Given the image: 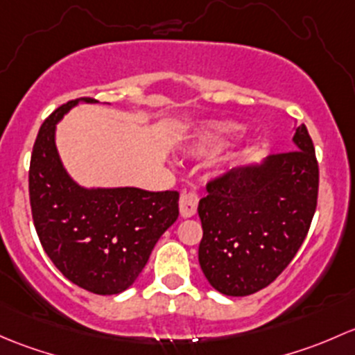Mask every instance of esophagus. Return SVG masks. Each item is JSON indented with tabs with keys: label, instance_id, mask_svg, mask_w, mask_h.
Instances as JSON below:
<instances>
[{
	"label": "esophagus",
	"instance_id": "obj_1",
	"mask_svg": "<svg viewBox=\"0 0 355 355\" xmlns=\"http://www.w3.org/2000/svg\"><path fill=\"white\" fill-rule=\"evenodd\" d=\"M198 208V196L195 193H184L179 200V211H181L182 218H189L196 214Z\"/></svg>",
	"mask_w": 355,
	"mask_h": 355
}]
</instances>
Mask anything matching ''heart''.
Masks as SVG:
<instances>
[{
  "mask_svg": "<svg viewBox=\"0 0 355 355\" xmlns=\"http://www.w3.org/2000/svg\"><path fill=\"white\" fill-rule=\"evenodd\" d=\"M237 130H239V124L227 121L202 124L196 130L195 137L191 138L186 150L193 155H210V153L217 152Z\"/></svg>",
  "mask_w": 355,
  "mask_h": 355,
  "instance_id": "heart-1",
  "label": "heart"
}]
</instances>
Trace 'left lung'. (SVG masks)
<instances>
[{"mask_svg": "<svg viewBox=\"0 0 355 355\" xmlns=\"http://www.w3.org/2000/svg\"><path fill=\"white\" fill-rule=\"evenodd\" d=\"M294 150L236 167L207 184L200 200L198 261L210 286L243 297L270 286L301 248L318 200V162L304 124Z\"/></svg>", "mask_w": 355, "mask_h": 355, "instance_id": "obj_1", "label": "left lung"}]
</instances>
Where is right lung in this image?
Here are the masks:
<instances>
[{"mask_svg":"<svg viewBox=\"0 0 355 355\" xmlns=\"http://www.w3.org/2000/svg\"><path fill=\"white\" fill-rule=\"evenodd\" d=\"M78 102L58 107L42 123L28 171L32 217L51 261L75 286L112 295L133 286L157 241L178 220V191L85 188L64 169L56 124Z\"/></svg>","mask_w":355,"mask_h":355,"instance_id":"obj_1","label":"right lung"}]
</instances>
